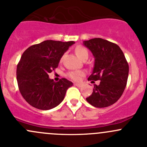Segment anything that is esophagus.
Here are the masks:
<instances>
[{
  "mask_svg": "<svg viewBox=\"0 0 147 147\" xmlns=\"http://www.w3.org/2000/svg\"><path fill=\"white\" fill-rule=\"evenodd\" d=\"M74 85L77 86V87H81V86H82V84H80V83H74Z\"/></svg>",
  "mask_w": 147,
  "mask_h": 147,
  "instance_id": "34e87169",
  "label": "esophagus"
}]
</instances>
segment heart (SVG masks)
Listing matches in <instances>:
<instances>
[{"label":"heart","instance_id":"b5f03b06","mask_svg":"<svg viewBox=\"0 0 147 147\" xmlns=\"http://www.w3.org/2000/svg\"><path fill=\"white\" fill-rule=\"evenodd\" d=\"M75 53L77 55V56L82 60H87L89 55V53L85 47H82V46L79 45L75 47ZM84 72L82 70L70 71V72H69L67 74V76L74 81H79L81 79V78L84 76Z\"/></svg>","mask_w":147,"mask_h":147}]
</instances>
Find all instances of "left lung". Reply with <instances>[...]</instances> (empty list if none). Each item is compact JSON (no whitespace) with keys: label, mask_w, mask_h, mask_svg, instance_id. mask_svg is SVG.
I'll list each match as a JSON object with an SVG mask.
<instances>
[{"label":"left lung","mask_w":147,"mask_h":147,"mask_svg":"<svg viewBox=\"0 0 147 147\" xmlns=\"http://www.w3.org/2000/svg\"><path fill=\"white\" fill-rule=\"evenodd\" d=\"M94 57V66L88 80H100L86 100L95 107L113 105L122 95L129 75V65L122 50L117 44L102 38L84 41Z\"/></svg>","instance_id":"obj_1"}]
</instances>
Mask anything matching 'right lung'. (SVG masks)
Here are the masks:
<instances>
[{"mask_svg": "<svg viewBox=\"0 0 147 147\" xmlns=\"http://www.w3.org/2000/svg\"><path fill=\"white\" fill-rule=\"evenodd\" d=\"M74 41L61 42L48 40L29 47L17 65L19 90L29 105L48 110L60 105L72 82L62 78L55 82L48 74L58 67L59 62Z\"/></svg>", "mask_w": 147, "mask_h": 147, "instance_id": "add662e5", "label": "right lung"}]
</instances>
